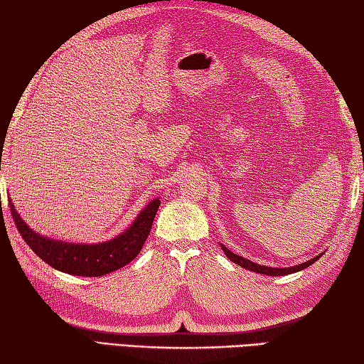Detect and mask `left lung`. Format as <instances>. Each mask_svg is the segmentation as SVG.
I'll return each instance as SVG.
<instances>
[{"label": "left lung", "instance_id": "left-lung-1", "mask_svg": "<svg viewBox=\"0 0 364 364\" xmlns=\"http://www.w3.org/2000/svg\"><path fill=\"white\" fill-rule=\"evenodd\" d=\"M221 249H223L225 255H226L228 258H230L231 262H234L236 264H239V267H242V268L249 269V271H254V273L268 274V276H284V274L297 273V271H301V269H305V268L310 267V264L315 263V262L318 260V258L321 257V255H318V257L311 258V260H308V262H305V263L294 264V267H287V268H271V267H262V264L250 262V260H247V258H244V257H241V255L232 254V252H231L230 249H226L225 245H221Z\"/></svg>", "mask_w": 364, "mask_h": 364}]
</instances>
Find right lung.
Segmentation results:
<instances>
[{
    "label": "right lung",
    "mask_w": 364,
    "mask_h": 364,
    "mask_svg": "<svg viewBox=\"0 0 364 364\" xmlns=\"http://www.w3.org/2000/svg\"><path fill=\"white\" fill-rule=\"evenodd\" d=\"M1 168V167H0ZM160 205L159 197L151 200L139 212L133 225L110 241L101 244H72L58 241V239L45 237L35 232L17 213L14 204L9 199L12 220L19 230L23 241L28 244L43 262H46L54 269L63 271L73 276H104L130 263L143 249L154 217Z\"/></svg>",
    "instance_id": "obj_1"
}]
</instances>
